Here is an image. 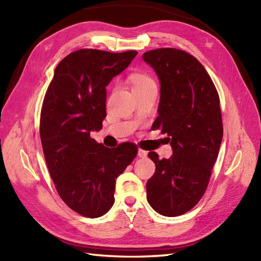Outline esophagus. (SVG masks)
I'll return each instance as SVG.
<instances>
[{
  "mask_svg": "<svg viewBox=\"0 0 261 261\" xmlns=\"http://www.w3.org/2000/svg\"><path fill=\"white\" fill-rule=\"evenodd\" d=\"M146 155H148V152L142 150V149H139L138 150V156L139 158H146Z\"/></svg>",
  "mask_w": 261,
  "mask_h": 261,
  "instance_id": "obj_1",
  "label": "esophagus"
}]
</instances>
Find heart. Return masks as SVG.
Here are the masks:
<instances>
[{
    "mask_svg": "<svg viewBox=\"0 0 261 261\" xmlns=\"http://www.w3.org/2000/svg\"><path fill=\"white\" fill-rule=\"evenodd\" d=\"M153 80L145 73H135L131 77V83H132V89L133 88H138V87H142L146 84L152 83Z\"/></svg>",
    "mask_w": 261,
    "mask_h": 261,
    "instance_id": "b5f03b06",
    "label": "heart"
}]
</instances>
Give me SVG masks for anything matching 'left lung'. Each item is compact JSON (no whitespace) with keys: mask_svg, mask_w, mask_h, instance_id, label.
I'll list each match as a JSON object with an SVG mask.
<instances>
[{"mask_svg":"<svg viewBox=\"0 0 261 261\" xmlns=\"http://www.w3.org/2000/svg\"><path fill=\"white\" fill-rule=\"evenodd\" d=\"M160 80L161 95L153 130L168 135L173 154L149 158L155 172L146 183V199L156 213L174 217L192 210L208 185L223 140L219 97L206 69L181 49L143 54Z\"/></svg>","mask_w":261,"mask_h":261,"instance_id":"left-lung-1","label":"left lung"}]
</instances>
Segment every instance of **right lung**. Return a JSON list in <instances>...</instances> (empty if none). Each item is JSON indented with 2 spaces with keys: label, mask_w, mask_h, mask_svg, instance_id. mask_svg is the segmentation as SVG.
<instances>
[{
  "label": "right lung",
  "mask_w": 261,
  "mask_h": 261,
  "mask_svg": "<svg viewBox=\"0 0 261 261\" xmlns=\"http://www.w3.org/2000/svg\"><path fill=\"white\" fill-rule=\"evenodd\" d=\"M137 50L79 49L56 67L42 106L41 135L46 164L59 196L85 217L105 215L115 203L116 179L137 156L131 142L109 149L91 139L102 129L106 87Z\"/></svg>",
  "instance_id": "right-lung-1"
}]
</instances>
